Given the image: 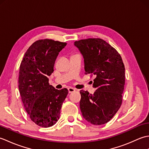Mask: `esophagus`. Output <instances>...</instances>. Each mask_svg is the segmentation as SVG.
<instances>
[{"label":"esophagus","instance_id":"esophagus-1","mask_svg":"<svg viewBox=\"0 0 149 149\" xmlns=\"http://www.w3.org/2000/svg\"><path fill=\"white\" fill-rule=\"evenodd\" d=\"M68 93H72L74 92V91H75V88H72V87H70L68 88Z\"/></svg>","mask_w":149,"mask_h":149}]
</instances>
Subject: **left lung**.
<instances>
[{
  "label": "left lung",
  "instance_id": "obj_1",
  "mask_svg": "<svg viewBox=\"0 0 149 149\" xmlns=\"http://www.w3.org/2000/svg\"><path fill=\"white\" fill-rule=\"evenodd\" d=\"M83 56L85 74L95 75L93 94L80 91V109L91 124L108 122L120 107L125 84V66L118 52L105 41L88 38L74 42ZM93 83V82H92Z\"/></svg>",
  "mask_w": 149,
  "mask_h": 149
}]
</instances>
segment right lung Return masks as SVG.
<instances>
[{
  "label": "right lung",
  "mask_w": 149,
  "mask_h": 149,
  "mask_svg": "<svg viewBox=\"0 0 149 149\" xmlns=\"http://www.w3.org/2000/svg\"><path fill=\"white\" fill-rule=\"evenodd\" d=\"M66 43L41 40L33 43L25 53L19 70L18 88L25 109L33 122L49 127L59 120L62 104L68 93L49 84V76L59 52Z\"/></svg>",
  "instance_id": "add662e5"
}]
</instances>
